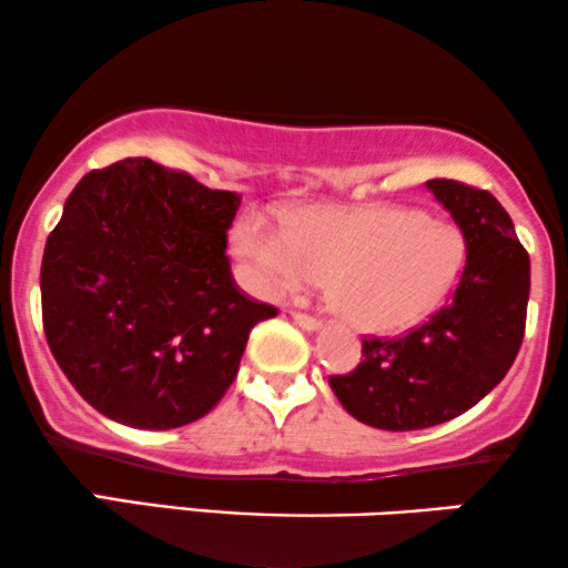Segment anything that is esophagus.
Instances as JSON below:
<instances>
[{
  "label": "esophagus",
  "mask_w": 568,
  "mask_h": 568,
  "mask_svg": "<svg viewBox=\"0 0 568 568\" xmlns=\"http://www.w3.org/2000/svg\"><path fill=\"white\" fill-rule=\"evenodd\" d=\"M292 318H294V323H297L300 328H305V331H318V328H321V321L313 318V315H307V313L294 311Z\"/></svg>",
  "instance_id": "1"
}]
</instances>
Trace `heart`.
I'll list each match as a JSON object with an SVG mask.
<instances>
[{"mask_svg":"<svg viewBox=\"0 0 568 568\" xmlns=\"http://www.w3.org/2000/svg\"><path fill=\"white\" fill-rule=\"evenodd\" d=\"M234 253L268 297L294 294L328 276L344 318L378 334L425 323L454 292L467 242L452 221L407 205H307L276 232L255 213L234 226Z\"/></svg>","mask_w":568,"mask_h":568,"instance_id":"b5f03b06","label":"heart"}]
</instances>
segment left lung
<instances>
[{"label": "left lung", "instance_id": "8db88e82", "mask_svg": "<svg viewBox=\"0 0 568 568\" xmlns=\"http://www.w3.org/2000/svg\"><path fill=\"white\" fill-rule=\"evenodd\" d=\"M467 242L452 300L399 338H363V363L331 375L336 399L359 423L419 430L448 423L504 381L525 338L529 255L488 190L430 180Z\"/></svg>", "mask_w": 568, "mask_h": 568}]
</instances>
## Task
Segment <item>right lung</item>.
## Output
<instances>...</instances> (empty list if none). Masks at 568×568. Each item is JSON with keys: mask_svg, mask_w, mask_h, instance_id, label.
I'll return each mask as SVG.
<instances>
[{"mask_svg": "<svg viewBox=\"0 0 568 568\" xmlns=\"http://www.w3.org/2000/svg\"><path fill=\"white\" fill-rule=\"evenodd\" d=\"M242 197L151 159L88 172L41 261L43 334L75 392L114 423L169 430L216 407L255 323L226 232Z\"/></svg>", "mask_w": 568, "mask_h": 568, "instance_id": "1", "label": "right lung"}]
</instances>
